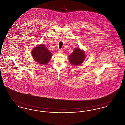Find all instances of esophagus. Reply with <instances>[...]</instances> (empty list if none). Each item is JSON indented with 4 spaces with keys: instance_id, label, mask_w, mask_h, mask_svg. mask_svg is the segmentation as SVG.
Listing matches in <instances>:
<instances>
[{
    "instance_id": "1",
    "label": "esophagus",
    "mask_w": 125,
    "mask_h": 125,
    "mask_svg": "<svg viewBox=\"0 0 125 125\" xmlns=\"http://www.w3.org/2000/svg\"><path fill=\"white\" fill-rule=\"evenodd\" d=\"M63 52V50L62 49H59L58 50V52L60 53H61Z\"/></svg>"
}]
</instances>
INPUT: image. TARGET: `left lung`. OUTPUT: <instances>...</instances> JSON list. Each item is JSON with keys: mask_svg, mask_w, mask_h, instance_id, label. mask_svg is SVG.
<instances>
[{"mask_svg": "<svg viewBox=\"0 0 125 125\" xmlns=\"http://www.w3.org/2000/svg\"><path fill=\"white\" fill-rule=\"evenodd\" d=\"M86 58V54L83 50L80 48H74L73 52L68 56V60L73 65H80Z\"/></svg>", "mask_w": 125, "mask_h": 125, "instance_id": "obj_1", "label": "left lung"}]
</instances>
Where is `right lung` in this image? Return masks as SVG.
<instances>
[{
    "mask_svg": "<svg viewBox=\"0 0 125 125\" xmlns=\"http://www.w3.org/2000/svg\"><path fill=\"white\" fill-rule=\"evenodd\" d=\"M31 55L36 62L42 65H47L51 59L52 54L44 44L36 45L32 50Z\"/></svg>",
    "mask_w": 125,
    "mask_h": 125,
    "instance_id": "add662e5",
    "label": "right lung"
}]
</instances>
